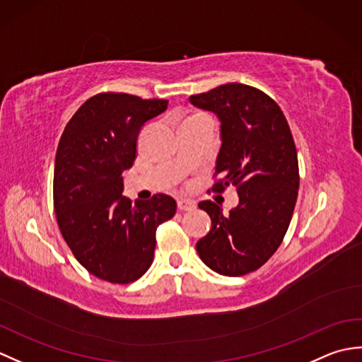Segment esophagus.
<instances>
[{"label":"esophagus","instance_id":"obj_1","mask_svg":"<svg viewBox=\"0 0 362 362\" xmlns=\"http://www.w3.org/2000/svg\"><path fill=\"white\" fill-rule=\"evenodd\" d=\"M177 209L180 211H191L196 209V202L189 201V199H179V201H177Z\"/></svg>","mask_w":362,"mask_h":362}]
</instances>
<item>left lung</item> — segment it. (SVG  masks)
I'll list each match as a JSON object with an SVG mask.
<instances>
[{"instance_id": "obj_1", "label": "left lung", "mask_w": 362, "mask_h": 362, "mask_svg": "<svg viewBox=\"0 0 362 362\" xmlns=\"http://www.w3.org/2000/svg\"><path fill=\"white\" fill-rule=\"evenodd\" d=\"M189 103L221 119L222 146L211 191L235 187L240 204L230 214L211 201V230L196 249L214 272L241 276L257 271L280 247L298 194V160L286 118L264 91L245 83H224Z\"/></svg>"}]
</instances>
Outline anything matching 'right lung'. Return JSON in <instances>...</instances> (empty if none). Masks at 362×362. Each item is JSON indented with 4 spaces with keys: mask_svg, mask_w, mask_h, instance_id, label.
<instances>
[{
    "mask_svg": "<svg viewBox=\"0 0 362 362\" xmlns=\"http://www.w3.org/2000/svg\"><path fill=\"white\" fill-rule=\"evenodd\" d=\"M166 107L165 99L104 91L79 107L60 136L52 183L60 233L74 258L109 283H132L148 271L157 227L177 210L166 194L135 205L121 196L141 126Z\"/></svg>",
    "mask_w": 362,
    "mask_h": 362,
    "instance_id": "add662e5",
    "label": "right lung"
}]
</instances>
